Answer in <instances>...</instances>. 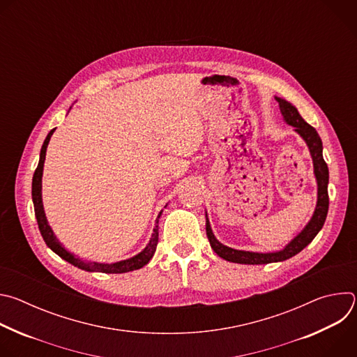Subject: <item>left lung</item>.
Returning a JSON list of instances; mask_svg holds the SVG:
<instances>
[{
  "label": "left lung",
  "mask_w": 357,
  "mask_h": 357,
  "mask_svg": "<svg viewBox=\"0 0 357 357\" xmlns=\"http://www.w3.org/2000/svg\"><path fill=\"white\" fill-rule=\"evenodd\" d=\"M277 101L280 103V110L281 114L284 116V120L295 127V131L305 139V142L308 144L311 155L314 160V169H315V176L318 181V203H317V209L315 213L311 219V222L305 227L284 250L275 251V252H251V251H241V250H234L230 247L223 245L219 243L212 233L211 223L206 218V234L209 238V243L213 248V251L218 254L219 257L223 260L237 263V264H268V263H277V261H284L287 259L294 257L295 254H298L301 250L307 247L315 236L319 233L322 229L328 209H329V195H328V182H329V171L328 165L324 160L322 155V139L317 130L310 126L307 121H305L298 110L288 103V101L278 98Z\"/></svg>",
  "instance_id": "8db88e82"
}]
</instances>
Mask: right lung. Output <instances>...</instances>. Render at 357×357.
<instances>
[{
    "label": "right lung",
    "instance_id": "right-lung-1",
    "mask_svg": "<svg viewBox=\"0 0 357 357\" xmlns=\"http://www.w3.org/2000/svg\"><path fill=\"white\" fill-rule=\"evenodd\" d=\"M55 128L50 130V132L47 134V137L43 141L42 149H40V157H39V164L35 169L33 178H32V200H33V209H35V216H36V222H38V227L39 231L46 243V245L55 251L59 257H62L63 260H66L68 263L73 264L77 268H82L84 271H97V273H106V274H121V273H128V271H134L138 268H142L145 264H148V261L154 256V252L157 250V244H158V219L161 216V213L157 218V226L154 229V233H152V237L148 243V245L139 252L137 256H134L132 259L124 260V261H119V263H113V264H101V263H93V261H83L77 257H75L73 254H70L69 251L65 250V247H62V244L59 243V240L55 237L52 229L49 227L46 218H45V212H43V205H42V172H43V162H45V155H46V148L49 144L50 137H52Z\"/></svg>",
    "mask_w": 357,
    "mask_h": 357
}]
</instances>
